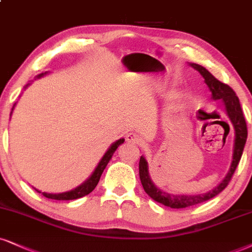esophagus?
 Wrapping results in <instances>:
<instances>
[{
    "instance_id": "34e87169",
    "label": "esophagus",
    "mask_w": 252,
    "mask_h": 252,
    "mask_svg": "<svg viewBox=\"0 0 252 252\" xmlns=\"http://www.w3.org/2000/svg\"><path fill=\"white\" fill-rule=\"evenodd\" d=\"M126 141L127 142H129V144H140L141 142V138H140V135L139 134H136V133H134V132H129V133H127L126 134Z\"/></svg>"
}]
</instances>
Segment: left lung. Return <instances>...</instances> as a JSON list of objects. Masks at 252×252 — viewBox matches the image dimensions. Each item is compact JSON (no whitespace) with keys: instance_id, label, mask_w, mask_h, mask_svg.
<instances>
[{"instance_id":"left-lung-1","label":"left lung","mask_w":252,"mask_h":252,"mask_svg":"<svg viewBox=\"0 0 252 252\" xmlns=\"http://www.w3.org/2000/svg\"><path fill=\"white\" fill-rule=\"evenodd\" d=\"M195 70H197L201 73V76L204 78V82L208 85L210 91H212V98L214 100H219L222 99L225 105V111L228 114L229 119H230L232 126L235 128V145H234V155H232V162L230 166V170L226 174L225 179L220 183L214 190L207 192V194L202 195H173L168 194V192L160 190L159 188L155 187V185L152 182L148 174V164L147 161L144 157L140 158L139 161V175H140L141 185L144 187L145 191L147 192L150 196L153 198L154 201L162 203L163 206L175 208V209H180V208H187L190 206H195V204L202 203V202L210 200L216 195H219L229 182L231 181L232 175H234L236 168H237L238 163L242 158V153H243L245 142H247L248 138V129H247V123H245L243 111H242L240 100L238 97L236 95L234 90L226 84L220 82L216 79L212 73L208 71L206 67L201 66L198 64H190Z\"/></svg>"}]
</instances>
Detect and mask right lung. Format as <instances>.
Wrapping results in <instances>:
<instances>
[{
	"label": "right lung",
	"instance_id": "1",
	"mask_svg": "<svg viewBox=\"0 0 252 252\" xmlns=\"http://www.w3.org/2000/svg\"><path fill=\"white\" fill-rule=\"evenodd\" d=\"M45 73L46 72L40 73L37 77H38V78H39V77L44 76ZM14 106H15V105H14ZM123 142H124V139H120V140L116 141L113 145L111 146L110 148H108V151L106 152V153H105L104 157H102V159L100 160V162L98 163L97 168L94 169V172H93V174H92L91 176H90V179L86 180V181L84 182L82 186H79V187H77L76 189H73V190H71V191L62 192V194H49V192H42V194L44 195L45 197H48V198H52V200H60V201H63V200H65V201H67V200H76V198L83 197V196H85V195L90 194V192H91L93 189L97 187V185H98L99 180H100V176H101L102 172H104L105 167L107 166L108 161L111 160L112 155H113V153H114V152H116L117 148L119 147V145L123 144ZM36 191L40 192L39 190H37V189H36Z\"/></svg>",
	"mask_w": 252,
	"mask_h": 252
}]
</instances>
